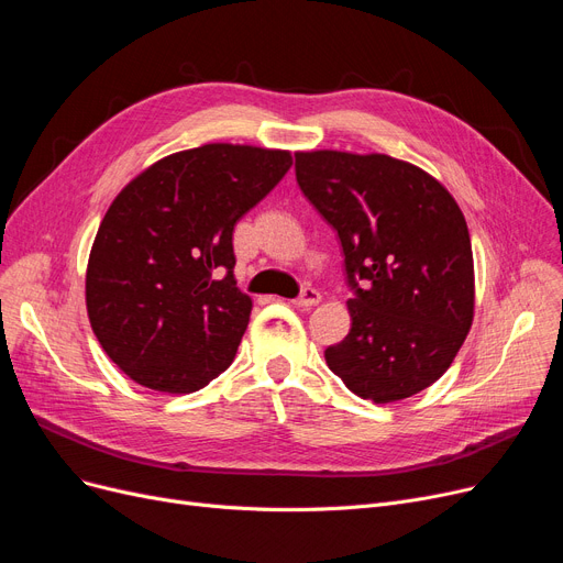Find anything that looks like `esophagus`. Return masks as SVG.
I'll return each mask as SVG.
<instances>
[{
    "mask_svg": "<svg viewBox=\"0 0 563 563\" xmlns=\"http://www.w3.org/2000/svg\"><path fill=\"white\" fill-rule=\"evenodd\" d=\"M320 302V292L316 288H305L302 296L292 300V305H296L298 309H311Z\"/></svg>",
    "mask_w": 563,
    "mask_h": 563,
    "instance_id": "esophagus-1",
    "label": "esophagus"
}]
</instances>
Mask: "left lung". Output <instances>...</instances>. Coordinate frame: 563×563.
I'll return each instance as SVG.
<instances>
[{"instance_id":"8db88e82","label":"left lung","mask_w":563,"mask_h":563,"mask_svg":"<svg viewBox=\"0 0 563 563\" xmlns=\"http://www.w3.org/2000/svg\"><path fill=\"white\" fill-rule=\"evenodd\" d=\"M305 197L334 227L351 332L325 362L353 394L394 404L431 387L474 318V258L463 210L423 169L383 153L298 151Z\"/></svg>"}]
</instances>
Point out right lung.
<instances>
[{
    "label": "right lung",
    "mask_w": 563,
    "mask_h": 563,
    "mask_svg": "<svg viewBox=\"0 0 563 563\" xmlns=\"http://www.w3.org/2000/svg\"><path fill=\"white\" fill-rule=\"evenodd\" d=\"M290 165L288 151L203 144L117 195L89 254L87 313L128 378L190 394L231 366L252 313L233 277V227Z\"/></svg>",
    "instance_id": "add662e5"
}]
</instances>
